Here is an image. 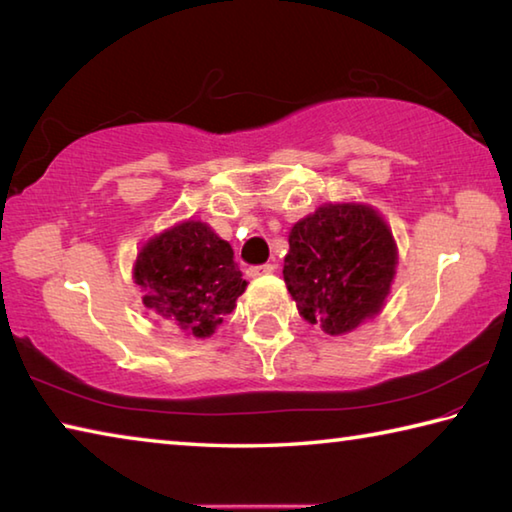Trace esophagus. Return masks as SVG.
<instances>
[{"label": "esophagus", "mask_w": 512, "mask_h": 512, "mask_svg": "<svg viewBox=\"0 0 512 512\" xmlns=\"http://www.w3.org/2000/svg\"><path fill=\"white\" fill-rule=\"evenodd\" d=\"M275 271V264H262V266H250L248 275L250 277H259V275H271Z\"/></svg>", "instance_id": "34e87169"}]
</instances>
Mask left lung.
<instances>
[{"label":"left lung","mask_w":512,"mask_h":512,"mask_svg":"<svg viewBox=\"0 0 512 512\" xmlns=\"http://www.w3.org/2000/svg\"><path fill=\"white\" fill-rule=\"evenodd\" d=\"M398 250L378 210L324 203L288 232L284 282L302 318L342 336L383 311Z\"/></svg>","instance_id":"left-lung-1"}]
</instances>
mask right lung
<instances>
[{
	"mask_svg": "<svg viewBox=\"0 0 512 512\" xmlns=\"http://www.w3.org/2000/svg\"><path fill=\"white\" fill-rule=\"evenodd\" d=\"M132 275L147 309L194 338H210L248 286L228 241L197 219L147 239Z\"/></svg>",
	"mask_w": 512,
	"mask_h": 512,
	"instance_id": "add662e5",
	"label": "right lung"
}]
</instances>
